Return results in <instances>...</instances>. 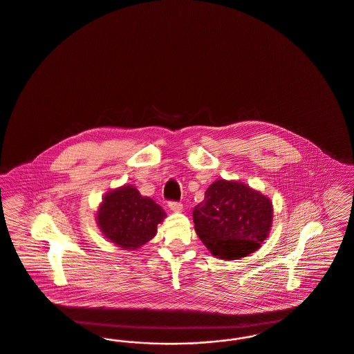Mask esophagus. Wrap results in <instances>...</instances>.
<instances>
[{
	"label": "esophagus",
	"instance_id": "esophagus-1",
	"mask_svg": "<svg viewBox=\"0 0 354 354\" xmlns=\"http://www.w3.org/2000/svg\"><path fill=\"white\" fill-rule=\"evenodd\" d=\"M169 209H172V211H175V212H180L182 209H183V204L180 202H174V201H171L169 202Z\"/></svg>",
	"mask_w": 354,
	"mask_h": 354
}]
</instances>
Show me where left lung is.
Listing matches in <instances>:
<instances>
[{"label": "left lung", "instance_id": "obj_1", "mask_svg": "<svg viewBox=\"0 0 354 354\" xmlns=\"http://www.w3.org/2000/svg\"><path fill=\"white\" fill-rule=\"evenodd\" d=\"M268 198L240 182L220 179L192 212L196 234L214 256L236 260L254 252L270 234Z\"/></svg>", "mask_w": 354, "mask_h": 354}]
</instances>
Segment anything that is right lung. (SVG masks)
I'll use <instances>...</instances> for the list:
<instances>
[{
  "label": "right lung",
  "mask_w": 354,
  "mask_h": 354,
  "mask_svg": "<svg viewBox=\"0 0 354 354\" xmlns=\"http://www.w3.org/2000/svg\"><path fill=\"white\" fill-rule=\"evenodd\" d=\"M165 216L159 204L143 198L133 185H124L104 196L97 220L111 243L135 250L151 240Z\"/></svg>",
  "instance_id": "obj_1"
}]
</instances>
